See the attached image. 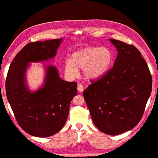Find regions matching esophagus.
Returning a JSON list of instances; mask_svg holds the SVG:
<instances>
[{
	"label": "esophagus",
	"mask_w": 158,
	"mask_h": 158,
	"mask_svg": "<svg viewBox=\"0 0 158 158\" xmlns=\"http://www.w3.org/2000/svg\"><path fill=\"white\" fill-rule=\"evenodd\" d=\"M77 89L79 92H82L84 91V86L81 83H78V87H77Z\"/></svg>",
	"instance_id": "esophagus-1"
}]
</instances>
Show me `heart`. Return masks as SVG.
I'll list each match as a JSON object with an SVG mask.
<instances>
[{"mask_svg": "<svg viewBox=\"0 0 158 158\" xmlns=\"http://www.w3.org/2000/svg\"><path fill=\"white\" fill-rule=\"evenodd\" d=\"M113 54L106 46H88L74 52L65 63V71L70 77L78 74L79 69H84L88 79H97L107 72L112 64Z\"/></svg>", "mask_w": 158, "mask_h": 158, "instance_id": "obj_1", "label": "heart"}]
</instances>
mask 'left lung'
Returning a JSON list of instances; mask_svg holds the SVG:
<instances>
[{"mask_svg": "<svg viewBox=\"0 0 158 158\" xmlns=\"http://www.w3.org/2000/svg\"><path fill=\"white\" fill-rule=\"evenodd\" d=\"M117 51L113 67L84 91L94 125L110 135L134 128L143 117L152 91V76L145 59L132 45L113 39Z\"/></svg>", "mask_w": 158, "mask_h": 158, "instance_id": "1", "label": "left lung"}]
</instances>
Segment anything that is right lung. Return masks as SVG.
Wrapping results in <instances>:
<instances>
[{"instance_id": "add662e5", "label": "right lung", "mask_w": 158, "mask_h": 158, "mask_svg": "<svg viewBox=\"0 0 158 158\" xmlns=\"http://www.w3.org/2000/svg\"><path fill=\"white\" fill-rule=\"evenodd\" d=\"M63 39L31 42L13 59L6 81V92L16 121L32 136L48 137L56 134L65 124L72 99L77 94V82L59 77L53 65H44L45 77L37 90L31 91L26 72L33 62L52 60Z\"/></svg>"}]
</instances>
